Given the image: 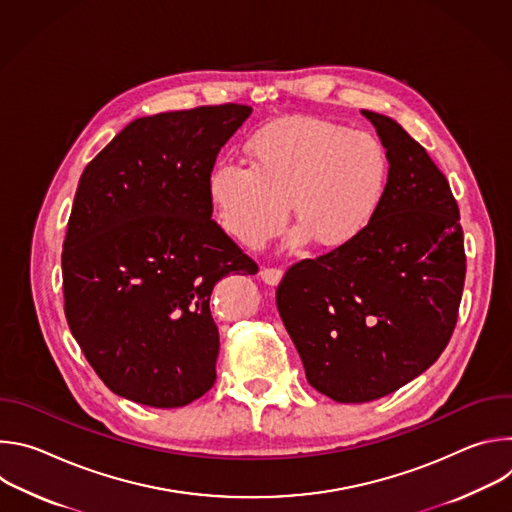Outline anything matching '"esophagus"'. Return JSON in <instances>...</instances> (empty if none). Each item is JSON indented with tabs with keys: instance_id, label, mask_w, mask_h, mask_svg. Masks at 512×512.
Returning a JSON list of instances; mask_svg holds the SVG:
<instances>
[{
	"instance_id": "obj_1",
	"label": "esophagus",
	"mask_w": 512,
	"mask_h": 512,
	"mask_svg": "<svg viewBox=\"0 0 512 512\" xmlns=\"http://www.w3.org/2000/svg\"><path fill=\"white\" fill-rule=\"evenodd\" d=\"M281 275L283 271L277 269V267H263L261 269V279L267 283V285H277L281 281Z\"/></svg>"
}]
</instances>
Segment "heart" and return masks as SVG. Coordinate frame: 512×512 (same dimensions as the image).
I'll return each mask as SVG.
<instances>
[{"mask_svg":"<svg viewBox=\"0 0 512 512\" xmlns=\"http://www.w3.org/2000/svg\"><path fill=\"white\" fill-rule=\"evenodd\" d=\"M249 148L253 162L218 158L206 180L218 223L247 249L263 247L283 229L289 206L300 223L289 245L312 237L338 247L373 221L387 158L367 131L289 119L259 129Z\"/></svg>","mask_w":512,"mask_h":512,"instance_id":"b5f03b06","label":"heart"}]
</instances>
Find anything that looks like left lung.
Segmentation results:
<instances>
[{
  "label": "left lung",
  "mask_w": 512,
  "mask_h": 512,
  "mask_svg": "<svg viewBox=\"0 0 512 512\" xmlns=\"http://www.w3.org/2000/svg\"><path fill=\"white\" fill-rule=\"evenodd\" d=\"M387 150L373 221L352 241L291 265L277 310L308 383L338 403H367L440 358L458 322L466 255L446 176L395 119L362 111Z\"/></svg>",
  "instance_id": "obj_1"
}]
</instances>
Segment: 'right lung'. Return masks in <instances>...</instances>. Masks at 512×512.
<instances>
[{
  "label": "right lung",
  "instance_id": "add662e5",
  "mask_svg": "<svg viewBox=\"0 0 512 512\" xmlns=\"http://www.w3.org/2000/svg\"><path fill=\"white\" fill-rule=\"evenodd\" d=\"M251 107L131 121L85 168L62 245L68 328L119 397L172 409L216 381V281L257 263L212 221L208 172Z\"/></svg>",
  "mask_w": 512,
  "mask_h": 512
}]
</instances>
